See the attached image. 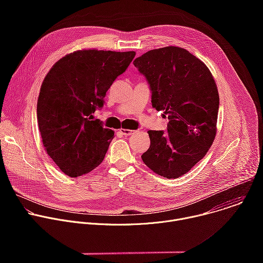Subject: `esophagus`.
I'll return each instance as SVG.
<instances>
[{"label":"esophagus","mask_w":263,"mask_h":263,"mask_svg":"<svg viewBox=\"0 0 263 263\" xmlns=\"http://www.w3.org/2000/svg\"><path fill=\"white\" fill-rule=\"evenodd\" d=\"M133 132H134L133 130H129V129H121L120 130V133L124 136H130L133 134Z\"/></svg>","instance_id":"1"}]
</instances>
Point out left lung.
<instances>
[{
  "label": "left lung",
  "mask_w": 263,
  "mask_h": 263,
  "mask_svg": "<svg viewBox=\"0 0 263 263\" xmlns=\"http://www.w3.org/2000/svg\"><path fill=\"white\" fill-rule=\"evenodd\" d=\"M152 92V106L164 111L167 130L147 131L151 144L141 155L154 173L176 179L208 152L216 134L219 97L208 67L185 49L151 50L133 61Z\"/></svg>",
  "instance_id": "left-lung-1"
}]
</instances>
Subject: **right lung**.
I'll return each mask as SVG.
<instances>
[{"label": "right lung", "instance_id": "1", "mask_svg": "<svg viewBox=\"0 0 263 263\" xmlns=\"http://www.w3.org/2000/svg\"><path fill=\"white\" fill-rule=\"evenodd\" d=\"M134 56L133 51H77L59 59L47 73L37 121L48 155L65 175H85L104 160L115 132L93 114Z\"/></svg>", "mask_w": 263, "mask_h": 263}]
</instances>
